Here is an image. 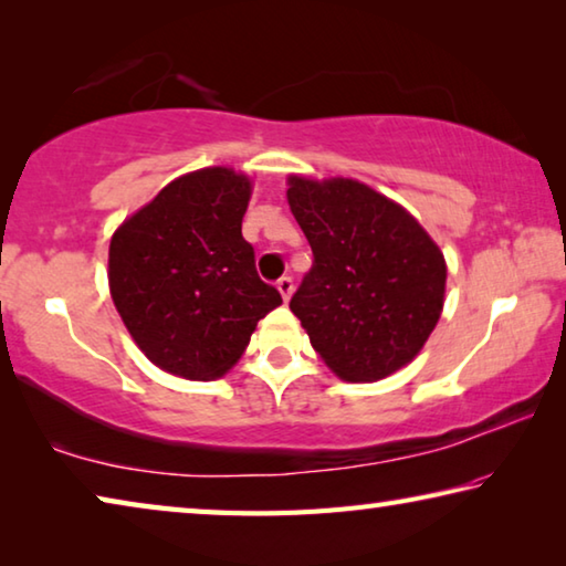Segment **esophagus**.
<instances>
[{
	"mask_svg": "<svg viewBox=\"0 0 566 566\" xmlns=\"http://www.w3.org/2000/svg\"><path fill=\"white\" fill-rule=\"evenodd\" d=\"M276 290H280L284 302H290V296L294 292V280H292V276H282V280H276Z\"/></svg>",
	"mask_w": 566,
	"mask_h": 566,
	"instance_id": "esophagus-1",
	"label": "esophagus"
}]
</instances>
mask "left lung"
<instances>
[{"instance_id": "8db88e82", "label": "left lung", "mask_w": 566, "mask_h": 566, "mask_svg": "<svg viewBox=\"0 0 566 566\" xmlns=\"http://www.w3.org/2000/svg\"><path fill=\"white\" fill-rule=\"evenodd\" d=\"M286 199L314 254L290 310L342 379L389 377L437 327L442 252L407 209L354 179L292 177Z\"/></svg>"}]
</instances>
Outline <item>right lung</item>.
I'll list each match as a JSON object with an SVG mask.
<instances>
[{"mask_svg": "<svg viewBox=\"0 0 566 566\" xmlns=\"http://www.w3.org/2000/svg\"><path fill=\"white\" fill-rule=\"evenodd\" d=\"M249 195V179L232 169L191 171L112 237L114 306L139 349L171 375L222 377L256 322L282 304L242 237Z\"/></svg>", "mask_w": 566, "mask_h": 566, "instance_id": "obj_1", "label": "right lung"}]
</instances>
